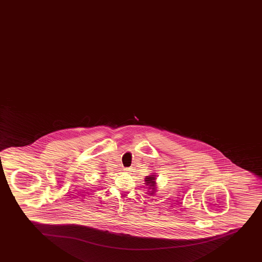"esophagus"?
<instances>
[{
	"instance_id": "obj_1",
	"label": "esophagus",
	"mask_w": 262,
	"mask_h": 262,
	"mask_svg": "<svg viewBox=\"0 0 262 262\" xmlns=\"http://www.w3.org/2000/svg\"><path fill=\"white\" fill-rule=\"evenodd\" d=\"M131 170H132V168H124L125 171H131Z\"/></svg>"
}]
</instances>
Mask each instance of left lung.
<instances>
[{"label":"left lung","mask_w":262,"mask_h":262,"mask_svg":"<svg viewBox=\"0 0 262 262\" xmlns=\"http://www.w3.org/2000/svg\"><path fill=\"white\" fill-rule=\"evenodd\" d=\"M156 174H150V176L145 177V179H144L145 184L149 186V189H151L150 193H149L151 195H153L155 191H156Z\"/></svg>","instance_id":"left-lung-1"}]
</instances>
